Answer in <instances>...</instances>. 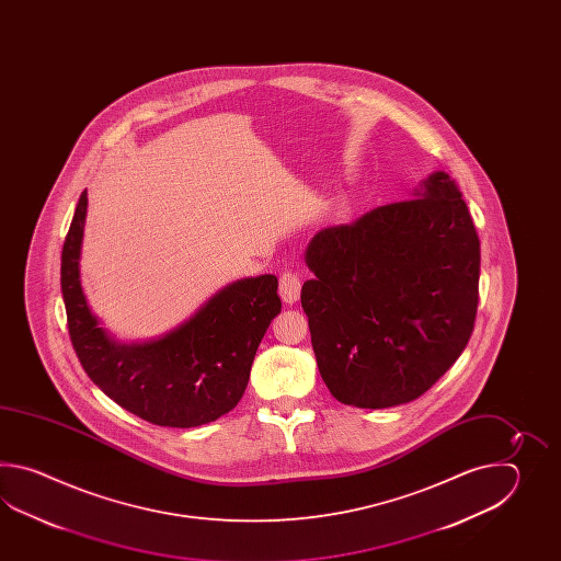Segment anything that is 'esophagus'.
<instances>
[{
  "instance_id": "esophagus-1",
  "label": "esophagus",
  "mask_w": 561,
  "mask_h": 561,
  "mask_svg": "<svg viewBox=\"0 0 561 561\" xmlns=\"http://www.w3.org/2000/svg\"><path fill=\"white\" fill-rule=\"evenodd\" d=\"M300 276L297 273H293V271H285L283 275H280V283H278V293H280V297L288 305H293V302H297L298 297H300Z\"/></svg>"
}]
</instances>
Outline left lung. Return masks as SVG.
Here are the masks:
<instances>
[{
	"label": "left lung",
	"instance_id": "obj_1",
	"mask_svg": "<svg viewBox=\"0 0 561 561\" xmlns=\"http://www.w3.org/2000/svg\"><path fill=\"white\" fill-rule=\"evenodd\" d=\"M300 290L334 399L360 409L415 401L463 353L479 300V237L447 172L413 198L310 240Z\"/></svg>",
	"mask_w": 561,
	"mask_h": 561
}]
</instances>
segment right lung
Returning <instances> with one entry per match:
<instances>
[{
	"label": "right lung",
	"mask_w": 561,
	"mask_h": 561,
	"mask_svg": "<svg viewBox=\"0 0 561 561\" xmlns=\"http://www.w3.org/2000/svg\"><path fill=\"white\" fill-rule=\"evenodd\" d=\"M85 208L84 191L61 249V295L73 351L88 377L119 407L160 427L188 430L227 415L244 393L256 348L280 312L276 276L228 285L164 339L118 345L98 327L80 285Z\"/></svg>",
	"instance_id": "1"
}]
</instances>
